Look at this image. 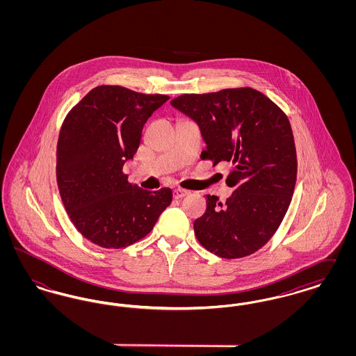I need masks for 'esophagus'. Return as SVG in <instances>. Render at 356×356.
I'll return each mask as SVG.
<instances>
[{
    "instance_id": "34e87169",
    "label": "esophagus",
    "mask_w": 356,
    "mask_h": 356,
    "mask_svg": "<svg viewBox=\"0 0 356 356\" xmlns=\"http://www.w3.org/2000/svg\"><path fill=\"white\" fill-rule=\"evenodd\" d=\"M188 195H191V191L181 189V188H176V189L173 191V197H175V199H183V197H186Z\"/></svg>"
}]
</instances>
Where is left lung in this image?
<instances>
[{
    "label": "left lung",
    "mask_w": 356,
    "mask_h": 356,
    "mask_svg": "<svg viewBox=\"0 0 356 356\" xmlns=\"http://www.w3.org/2000/svg\"><path fill=\"white\" fill-rule=\"evenodd\" d=\"M170 105L193 120L207 145L202 159L231 165L220 203L207 195V209L193 222L205 250L237 259L260 250L276 232L296 183V149L284 112L252 88L183 95Z\"/></svg>",
    "instance_id": "1"
}]
</instances>
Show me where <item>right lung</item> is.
I'll use <instances>...</instances> for the list:
<instances>
[{
    "label": "right lung",
    "mask_w": 356,
    "mask_h": 356,
    "mask_svg": "<svg viewBox=\"0 0 356 356\" xmlns=\"http://www.w3.org/2000/svg\"><path fill=\"white\" fill-rule=\"evenodd\" d=\"M168 100L102 85L64 120L56 165L60 196L77 231L102 248H124L147 236L172 202L170 188L145 191L122 173L144 124Z\"/></svg>",
    "instance_id": "1"
}]
</instances>
